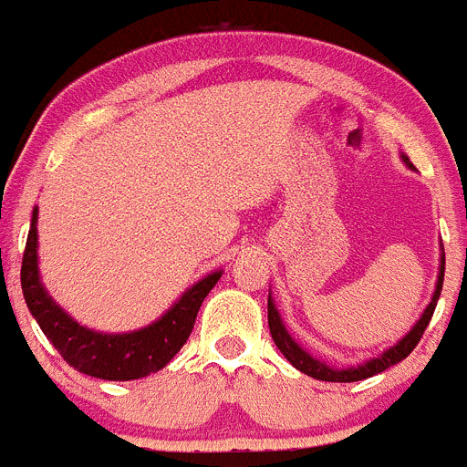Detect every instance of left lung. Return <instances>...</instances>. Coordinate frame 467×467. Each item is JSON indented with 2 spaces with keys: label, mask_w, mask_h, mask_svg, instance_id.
I'll return each instance as SVG.
<instances>
[{
  "label": "left lung",
  "mask_w": 467,
  "mask_h": 467,
  "mask_svg": "<svg viewBox=\"0 0 467 467\" xmlns=\"http://www.w3.org/2000/svg\"><path fill=\"white\" fill-rule=\"evenodd\" d=\"M400 158H402V162L410 167V170H414V165H411L410 158H407L405 153H402ZM442 281H444V249H442V254H440V272H438V284H435V293H432L431 302H428V306L423 309L421 317H419V321L411 326V330L405 335V337H400L396 344H393V347L386 348L384 354L365 360V363H360V365L335 368V365L326 363V360L314 358V356L309 354L306 348H302L300 344L293 339V335L285 330L284 321H281L279 309H276L275 300H272V293H270V297H267V323H270L272 339H275L276 348H279L281 354L285 356V360H288L293 368L300 369V372H305V375L314 377V379L339 381V384H344V381L368 379V377L379 375V372L389 369L390 365H396V363H400V360H405L407 356L414 351V347H417L419 339H421L423 330H426V326L431 323L432 312H435V305H438L440 293H442Z\"/></svg>",
  "instance_id": "1"
}]
</instances>
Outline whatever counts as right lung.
<instances>
[{"label": "right lung", "mask_w": 467, "mask_h": 467, "mask_svg": "<svg viewBox=\"0 0 467 467\" xmlns=\"http://www.w3.org/2000/svg\"><path fill=\"white\" fill-rule=\"evenodd\" d=\"M36 221H39V209L35 207L29 221L27 244H25L20 285L29 314L36 318L44 335L60 351L62 358L83 375L109 381L141 379L165 368L191 337L197 312L223 270L212 272L192 284L158 321L132 333H99L69 317L41 284Z\"/></svg>", "instance_id": "add662e5"}]
</instances>
